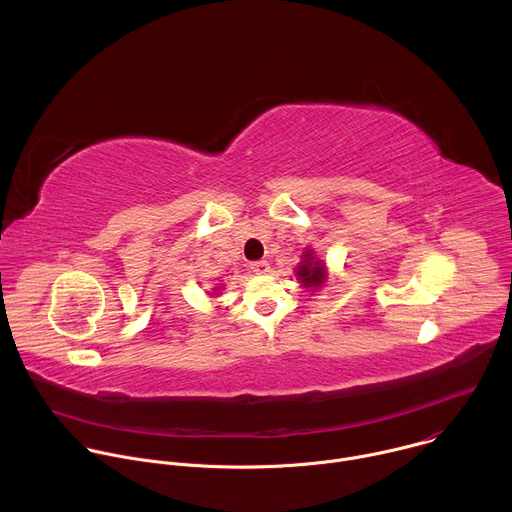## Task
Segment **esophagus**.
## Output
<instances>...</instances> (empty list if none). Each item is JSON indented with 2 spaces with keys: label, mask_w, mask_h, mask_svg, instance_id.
Masks as SVG:
<instances>
[{
  "label": "esophagus",
  "mask_w": 512,
  "mask_h": 512,
  "mask_svg": "<svg viewBox=\"0 0 512 512\" xmlns=\"http://www.w3.org/2000/svg\"><path fill=\"white\" fill-rule=\"evenodd\" d=\"M251 271L257 273V275H265V273H269V263L267 261H253Z\"/></svg>",
  "instance_id": "esophagus-1"
}]
</instances>
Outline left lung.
I'll return each instance as SVG.
<instances>
[{
    "label": "left lung",
    "mask_w": 512,
    "mask_h": 512,
    "mask_svg": "<svg viewBox=\"0 0 512 512\" xmlns=\"http://www.w3.org/2000/svg\"><path fill=\"white\" fill-rule=\"evenodd\" d=\"M296 275L304 287L320 289L328 279V269H326V263L314 255V249L306 247L302 261L296 267Z\"/></svg>",
    "instance_id": "obj_1"
}]
</instances>
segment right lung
I'll list each match as a JSON object with an SVG mask.
<instances>
[{"instance_id":"1","label":"right lung","mask_w":512,"mask_h":512,"mask_svg":"<svg viewBox=\"0 0 512 512\" xmlns=\"http://www.w3.org/2000/svg\"><path fill=\"white\" fill-rule=\"evenodd\" d=\"M214 291H216V289H214ZM210 296H216V294H210Z\"/></svg>"}]
</instances>
